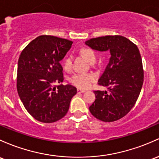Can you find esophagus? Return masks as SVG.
I'll use <instances>...</instances> for the list:
<instances>
[{
    "instance_id": "obj_1",
    "label": "esophagus",
    "mask_w": 159,
    "mask_h": 159,
    "mask_svg": "<svg viewBox=\"0 0 159 159\" xmlns=\"http://www.w3.org/2000/svg\"><path fill=\"white\" fill-rule=\"evenodd\" d=\"M77 91H78V93H84V92H86V90H81V89H78V90H77Z\"/></svg>"
}]
</instances>
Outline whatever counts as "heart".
Here are the masks:
<instances>
[{"mask_svg":"<svg viewBox=\"0 0 159 159\" xmlns=\"http://www.w3.org/2000/svg\"><path fill=\"white\" fill-rule=\"evenodd\" d=\"M80 53L89 63L94 62L96 56L94 52L89 48H84L80 50ZM62 65L65 70H70L71 67V59L70 57H66L62 62ZM96 77L93 74H75L70 79V82L78 88L87 89L90 88L91 84L95 81Z\"/></svg>","mask_w":159,"mask_h":159,"instance_id":"obj_1","label":"heart"}]
</instances>
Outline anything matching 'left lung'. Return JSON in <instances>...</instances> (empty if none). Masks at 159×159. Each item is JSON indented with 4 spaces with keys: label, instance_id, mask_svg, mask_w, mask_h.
Here are the masks:
<instances>
[{
    "label": "left lung",
    "instance_id": "1",
    "mask_svg": "<svg viewBox=\"0 0 159 159\" xmlns=\"http://www.w3.org/2000/svg\"><path fill=\"white\" fill-rule=\"evenodd\" d=\"M85 44L97 51H109L111 56L98 80L108 90L93 91L96 99L89 110L100 121H117L134 107L142 89L143 70L139 49L121 35L92 38Z\"/></svg>",
    "mask_w": 159,
    "mask_h": 159
}]
</instances>
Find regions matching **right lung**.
Segmentation results:
<instances>
[{
    "instance_id": "1",
    "label": "right lung",
    "mask_w": 159,
    "mask_h": 159,
    "mask_svg": "<svg viewBox=\"0 0 159 159\" xmlns=\"http://www.w3.org/2000/svg\"><path fill=\"white\" fill-rule=\"evenodd\" d=\"M72 41L41 35L31 41L21 53L17 69V91L25 109L38 121L52 123L68 112L75 87L62 85L60 62ZM56 83H60L58 86Z\"/></svg>"
}]
</instances>
